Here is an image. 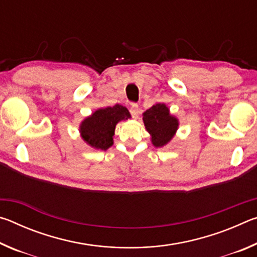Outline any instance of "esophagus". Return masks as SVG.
I'll use <instances>...</instances> for the list:
<instances>
[{
    "instance_id": "34e87169",
    "label": "esophagus",
    "mask_w": 257,
    "mask_h": 257,
    "mask_svg": "<svg viewBox=\"0 0 257 257\" xmlns=\"http://www.w3.org/2000/svg\"><path fill=\"white\" fill-rule=\"evenodd\" d=\"M130 114H132L133 118H138L139 115V106L137 103H132V106H130Z\"/></svg>"
}]
</instances>
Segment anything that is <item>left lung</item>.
I'll list each match as a JSON object with an SVG mask.
<instances>
[{
    "mask_svg": "<svg viewBox=\"0 0 257 257\" xmlns=\"http://www.w3.org/2000/svg\"><path fill=\"white\" fill-rule=\"evenodd\" d=\"M143 120L147 132L152 135V143L156 147L167 145L178 129V120L170 115L169 108L161 103L146 110Z\"/></svg>",
    "mask_w": 257,
    "mask_h": 257,
    "instance_id": "1",
    "label": "left lung"
}]
</instances>
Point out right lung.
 <instances>
[{
	"label": "right lung",
	"instance_id": "right-lung-1",
	"mask_svg": "<svg viewBox=\"0 0 257 257\" xmlns=\"http://www.w3.org/2000/svg\"><path fill=\"white\" fill-rule=\"evenodd\" d=\"M130 118L127 107L116 104L114 106L99 108L82 121L81 137L96 150L105 151L113 144V135L116 123Z\"/></svg>",
	"mask_w": 257,
	"mask_h": 257
}]
</instances>
